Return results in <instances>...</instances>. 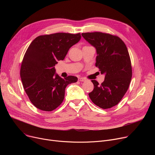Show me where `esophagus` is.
Wrapping results in <instances>:
<instances>
[{"label":"esophagus","mask_w":155,"mask_h":155,"mask_svg":"<svg viewBox=\"0 0 155 155\" xmlns=\"http://www.w3.org/2000/svg\"><path fill=\"white\" fill-rule=\"evenodd\" d=\"M78 80L80 81V82H85V81L86 80V79L84 77H80L78 78Z\"/></svg>","instance_id":"34e87169"}]
</instances>
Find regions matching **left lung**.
Returning a JSON list of instances; mask_svg holds the SVG:
<instances>
[{
  "label": "left lung",
  "mask_w": 155,
  "mask_h": 155,
  "mask_svg": "<svg viewBox=\"0 0 155 155\" xmlns=\"http://www.w3.org/2000/svg\"><path fill=\"white\" fill-rule=\"evenodd\" d=\"M82 35L95 48V66L105 74L101 85L92 80L94 87L88 94L89 97L102 109L111 108L123 99L131 82L132 67L127 48L117 36L101 32H85Z\"/></svg>",
  "instance_id": "obj_1"
}]
</instances>
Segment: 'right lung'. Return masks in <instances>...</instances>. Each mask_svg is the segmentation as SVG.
Instances as JSON below:
<instances>
[{
  "label": "right lung",
  "instance_id": "right-lung-1",
  "mask_svg": "<svg viewBox=\"0 0 155 155\" xmlns=\"http://www.w3.org/2000/svg\"><path fill=\"white\" fill-rule=\"evenodd\" d=\"M81 39L80 33L58 32L36 38L22 61L20 75L31 103L44 111H52L62 103L65 88L77 82L74 76L62 78L55 73V64L63 60L69 49Z\"/></svg>",
  "mask_w": 155,
  "mask_h": 155
}]
</instances>
